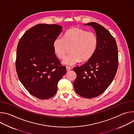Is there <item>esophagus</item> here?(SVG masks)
<instances>
[{
  "instance_id": "1",
  "label": "esophagus",
  "mask_w": 134,
  "mask_h": 134,
  "mask_svg": "<svg viewBox=\"0 0 134 134\" xmlns=\"http://www.w3.org/2000/svg\"><path fill=\"white\" fill-rule=\"evenodd\" d=\"M71 69V68L70 67H68V66H66V70H67V71H69V70H70Z\"/></svg>"
}]
</instances>
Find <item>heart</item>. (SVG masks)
<instances>
[{
	"label": "heart",
	"mask_w": 134,
	"mask_h": 134,
	"mask_svg": "<svg viewBox=\"0 0 134 134\" xmlns=\"http://www.w3.org/2000/svg\"><path fill=\"white\" fill-rule=\"evenodd\" d=\"M98 40L93 32L73 27L68 30L64 37L58 36L53 43V47L57 56L63 59L70 48V53L63 61L66 65L71 66L80 62L90 60L98 47Z\"/></svg>",
	"instance_id": "heart-1"
}]
</instances>
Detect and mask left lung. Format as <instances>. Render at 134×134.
Here are the masks:
<instances>
[{"instance_id":"left-lung-1","label":"left lung","mask_w":134,"mask_h":134,"mask_svg":"<svg viewBox=\"0 0 134 134\" xmlns=\"http://www.w3.org/2000/svg\"><path fill=\"white\" fill-rule=\"evenodd\" d=\"M85 25L94 29L98 47L90 60L73 68L77 75L74 87L80 96L91 99L103 93L112 83L118 69V53L115 39L105 27L95 22Z\"/></svg>"}]
</instances>
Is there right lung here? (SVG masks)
<instances>
[{"mask_svg": "<svg viewBox=\"0 0 134 134\" xmlns=\"http://www.w3.org/2000/svg\"><path fill=\"white\" fill-rule=\"evenodd\" d=\"M63 27L55 24H37L27 30L18 42L16 70L19 80L34 97H52L66 68L57 58L53 47Z\"/></svg>", "mask_w": 134, "mask_h": 134, "instance_id": "right-lung-1", "label": "right lung"}]
</instances>
